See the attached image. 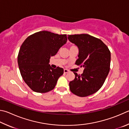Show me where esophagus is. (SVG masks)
I'll use <instances>...</instances> for the list:
<instances>
[{
    "mask_svg": "<svg viewBox=\"0 0 129 129\" xmlns=\"http://www.w3.org/2000/svg\"><path fill=\"white\" fill-rule=\"evenodd\" d=\"M64 73H67L69 72V71L67 69H64Z\"/></svg>",
    "mask_w": 129,
    "mask_h": 129,
    "instance_id": "1",
    "label": "esophagus"
}]
</instances>
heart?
Returning a JSON list of instances; mask_svg holds the SVG:
<instances>
[{
  "label": "heart",
  "instance_id": "obj_1",
  "mask_svg": "<svg viewBox=\"0 0 129 129\" xmlns=\"http://www.w3.org/2000/svg\"><path fill=\"white\" fill-rule=\"evenodd\" d=\"M73 46H71V47H70V48L72 47H73Z\"/></svg>",
  "mask_w": 129,
  "mask_h": 129
}]
</instances>
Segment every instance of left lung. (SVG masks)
<instances>
[{
	"label": "left lung",
	"instance_id": "1",
	"mask_svg": "<svg viewBox=\"0 0 129 129\" xmlns=\"http://www.w3.org/2000/svg\"><path fill=\"white\" fill-rule=\"evenodd\" d=\"M68 38L78 48L76 64L84 68L80 76L74 73L75 78L69 82L70 90L78 96H87L97 92L104 84L109 72L111 52L100 39L90 35H68Z\"/></svg>",
	"mask_w": 129,
	"mask_h": 129
}]
</instances>
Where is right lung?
Listing matches in <instances>:
<instances>
[{
  "label": "right lung",
  "instance_id": "right-lung-1",
  "mask_svg": "<svg viewBox=\"0 0 129 129\" xmlns=\"http://www.w3.org/2000/svg\"><path fill=\"white\" fill-rule=\"evenodd\" d=\"M67 42L66 34L41 31L23 42L18 55V67L25 82L34 92L45 93L55 88L64 69L52 68L50 59Z\"/></svg>",
  "mask_w": 129,
  "mask_h": 129
}]
</instances>
